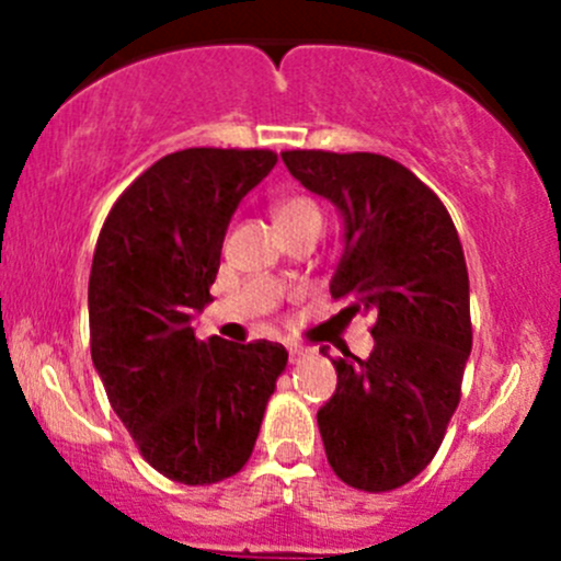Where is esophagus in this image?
Instances as JSON below:
<instances>
[{"instance_id":"esophagus-1","label":"esophagus","mask_w":561,"mask_h":561,"mask_svg":"<svg viewBox=\"0 0 561 561\" xmlns=\"http://www.w3.org/2000/svg\"><path fill=\"white\" fill-rule=\"evenodd\" d=\"M304 353H307V350H304L301 344H287V355H290V364H296V360L301 358Z\"/></svg>"}]
</instances>
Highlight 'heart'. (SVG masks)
I'll use <instances>...</instances> for the list:
<instances>
[{"mask_svg":"<svg viewBox=\"0 0 561 561\" xmlns=\"http://www.w3.org/2000/svg\"><path fill=\"white\" fill-rule=\"evenodd\" d=\"M274 219L276 228L293 222H320V208L309 197H285L282 203H276Z\"/></svg>","mask_w":561,"mask_h":561,"instance_id":"heart-1","label":"heart"}]
</instances>
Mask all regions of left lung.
I'll list each match as a JSON object with an SVG mask.
<instances>
[{
	"label": "left lung",
	"instance_id": "1",
	"mask_svg": "<svg viewBox=\"0 0 561 561\" xmlns=\"http://www.w3.org/2000/svg\"><path fill=\"white\" fill-rule=\"evenodd\" d=\"M287 171L342 217L331 276L339 314L375 317V350L333 360L317 410L328 463L347 485L390 491L426 469L461 396L472 350L469 276L454 219L404 165L355 151H285ZM328 355V347H322Z\"/></svg>",
	"mask_w": 561,
	"mask_h": 561
}]
</instances>
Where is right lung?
<instances>
[{
  "label": "right lung",
  "mask_w": 561,
  "mask_h": 561,
  "mask_svg": "<svg viewBox=\"0 0 561 561\" xmlns=\"http://www.w3.org/2000/svg\"><path fill=\"white\" fill-rule=\"evenodd\" d=\"M265 149H184L133 181L100 230L89 276L92 360L146 461L184 485L239 472L287 366L282 344L195 339L236 208Z\"/></svg>",
  "instance_id": "add662e5"
}]
</instances>
